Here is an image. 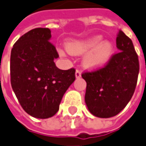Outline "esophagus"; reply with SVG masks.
<instances>
[{
    "label": "esophagus",
    "instance_id": "esophagus-1",
    "mask_svg": "<svg viewBox=\"0 0 146 146\" xmlns=\"http://www.w3.org/2000/svg\"><path fill=\"white\" fill-rule=\"evenodd\" d=\"M80 76H81V71L79 70V69H77L76 71H75V77L76 78H80Z\"/></svg>",
    "mask_w": 146,
    "mask_h": 146
}]
</instances>
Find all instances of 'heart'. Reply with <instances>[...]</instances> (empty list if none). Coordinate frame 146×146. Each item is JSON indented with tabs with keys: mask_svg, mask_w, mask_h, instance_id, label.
<instances>
[{
	"mask_svg": "<svg viewBox=\"0 0 146 146\" xmlns=\"http://www.w3.org/2000/svg\"><path fill=\"white\" fill-rule=\"evenodd\" d=\"M101 42L100 36L83 40H75L67 44V51L74 55L85 54L83 63L87 68H99L107 63L112 54V45Z\"/></svg>",
	"mask_w": 146,
	"mask_h": 146,
	"instance_id": "heart-1",
	"label": "heart"
}]
</instances>
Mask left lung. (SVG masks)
Returning a JSON list of instances; mask_svg holds the SVG:
<instances>
[{
  "label": "left lung",
  "instance_id": "8db88e82",
  "mask_svg": "<svg viewBox=\"0 0 146 146\" xmlns=\"http://www.w3.org/2000/svg\"><path fill=\"white\" fill-rule=\"evenodd\" d=\"M116 47L119 52L103 67L82 74L87 82L86 104L92 114L100 118L112 117L123 110L137 83L138 56L132 40L121 30L117 33Z\"/></svg>",
  "mask_w": 146,
  "mask_h": 146
}]
</instances>
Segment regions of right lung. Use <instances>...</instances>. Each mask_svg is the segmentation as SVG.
<instances>
[{
    "mask_svg": "<svg viewBox=\"0 0 146 146\" xmlns=\"http://www.w3.org/2000/svg\"><path fill=\"white\" fill-rule=\"evenodd\" d=\"M48 28H36L14 43L10 56V82L21 106L30 116L46 119L58 111L64 93L75 80V69L60 70L59 55L49 40Z\"/></svg>",
    "mask_w": 146,
    "mask_h": 146,
    "instance_id": "obj_1",
    "label": "right lung"
}]
</instances>
